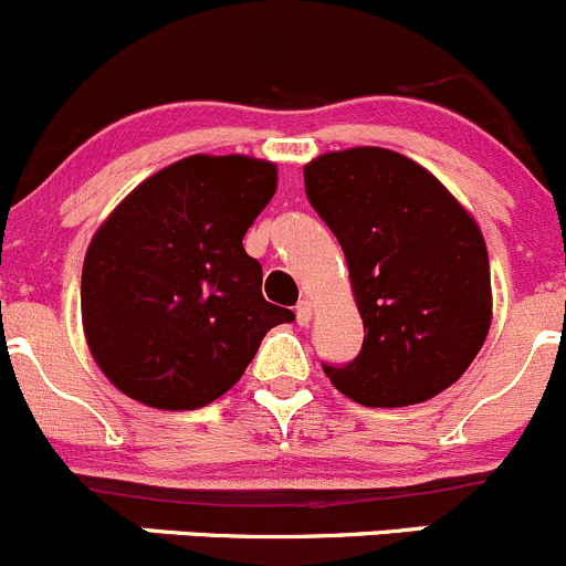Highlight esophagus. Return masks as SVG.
I'll return each mask as SVG.
<instances>
[{"mask_svg": "<svg viewBox=\"0 0 566 566\" xmlns=\"http://www.w3.org/2000/svg\"><path fill=\"white\" fill-rule=\"evenodd\" d=\"M313 318V305L307 300H300L296 302V322L302 324V327H307Z\"/></svg>", "mask_w": 566, "mask_h": 566, "instance_id": "obj_1", "label": "esophagus"}]
</instances>
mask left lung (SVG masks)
Returning <instances> with one entry per match:
<instances>
[{
	"mask_svg": "<svg viewBox=\"0 0 566 566\" xmlns=\"http://www.w3.org/2000/svg\"><path fill=\"white\" fill-rule=\"evenodd\" d=\"M305 192L338 239L363 318V349L327 366L366 407H407L454 385L492 322L479 226L418 161L388 148L333 150L305 165Z\"/></svg>",
	"mask_w": 566,
	"mask_h": 566,
	"instance_id": "1",
	"label": "left lung"
}]
</instances>
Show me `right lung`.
I'll return each instance as SVG.
<instances>
[{"label": "right lung", "mask_w": 566, "mask_h": 566, "mask_svg": "<svg viewBox=\"0 0 566 566\" xmlns=\"http://www.w3.org/2000/svg\"><path fill=\"white\" fill-rule=\"evenodd\" d=\"M277 189L253 156H187L145 178L95 231L82 324L117 390L156 410H198L239 382L294 313L261 294L244 233Z\"/></svg>", "instance_id": "obj_1"}]
</instances>
